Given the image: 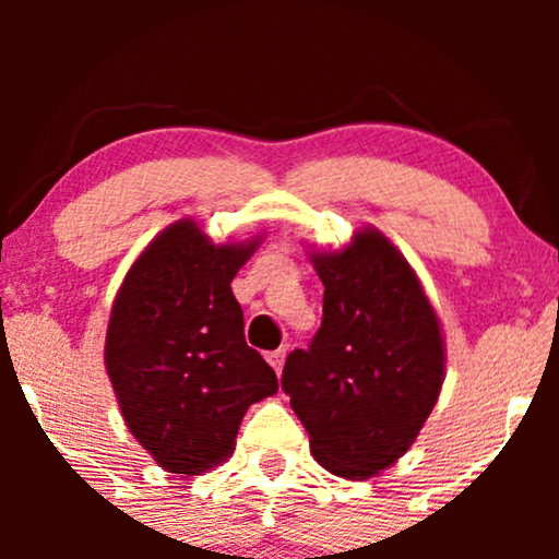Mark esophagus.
<instances>
[{
	"label": "esophagus",
	"instance_id": "34e87169",
	"mask_svg": "<svg viewBox=\"0 0 559 559\" xmlns=\"http://www.w3.org/2000/svg\"><path fill=\"white\" fill-rule=\"evenodd\" d=\"M267 362H271L275 373L281 376V370H284V362H286V349H284V346H278V349L267 352Z\"/></svg>",
	"mask_w": 559,
	"mask_h": 559
}]
</instances>
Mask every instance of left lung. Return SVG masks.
I'll list each match as a JSON object with an SVG mask.
<instances>
[{"instance_id":"obj_1","label":"left lung","mask_w":559,"mask_h":559,"mask_svg":"<svg viewBox=\"0 0 559 559\" xmlns=\"http://www.w3.org/2000/svg\"><path fill=\"white\" fill-rule=\"evenodd\" d=\"M323 323L286 357L281 386L333 476L362 480L413 447L444 383V338L418 275L381 230L312 252Z\"/></svg>"}]
</instances>
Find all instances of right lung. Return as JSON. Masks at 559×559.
<instances>
[{
	"label": "right lung",
	"instance_id": "add662e5",
	"mask_svg": "<svg viewBox=\"0 0 559 559\" xmlns=\"http://www.w3.org/2000/svg\"><path fill=\"white\" fill-rule=\"evenodd\" d=\"M260 239L213 243L191 217L139 254L112 301L105 365L128 431L159 467L199 476L234 454L278 378L243 338L230 281Z\"/></svg>",
	"mask_w": 559,
	"mask_h": 559
}]
</instances>
